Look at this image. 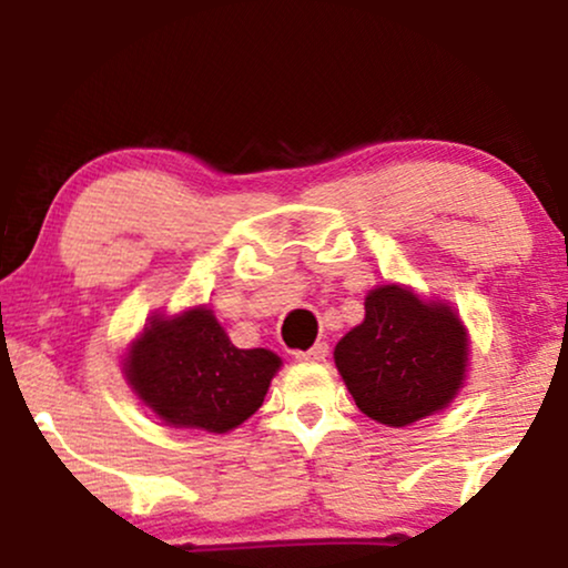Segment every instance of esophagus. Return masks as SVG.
Segmentation results:
<instances>
[{
    "label": "esophagus",
    "instance_id": "34e87169",
    "mask_svg": "<svg viewBox=\"0 0 568 568\" xmlns=\"http://www.w3.org/2000/svg\"><path fill=\"white\" fill-rule=\"evenodd\" d=\"M325 355H328V344L325 342H317L315 347L306 349V352H296L298 361H310V363H321V361H325Z\"/></svg>",
    "mask_w": 568,
    "mask_h": 568
}]
</instances>
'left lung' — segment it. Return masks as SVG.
I'll return each mask as SVG.
<instances>
[{
  "label": "left lung",
  "mask_w": 568,
  "mask_h": 568,
  "mask_svg": "<svg viewBox=\"0 0 568 568\" xmlns=\"http://www.w3.org/2000/svg\"><path fill=\"white\" fill-rule=\"evenodd\" d=\"M467 355V328L452 306L395 283L368 293L363 323L334 349L355 406L387 427L446 408L465 384Z\"/></svg>",
  "instance_id": "1"
}]
</instances>
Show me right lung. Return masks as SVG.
Listing matches in <instances>:
<instances>
[{
  "label": "right lung",
  "instance_id": "right-lung-1",
  "mask_svg": "<svg viewBox=\"0 0 568 568\" xmlns=\"http://www.w3.org/2000/svg\"><path fill=\"white\" fill-rule=\"evenodd\" d=\"M280 357L240 349L207 306L154 315L125 355V379L165 425L230 433L262 408Z\"/></svg>",
  "mask_w": 568,
  "mask_h": 568
}]
</instances>
